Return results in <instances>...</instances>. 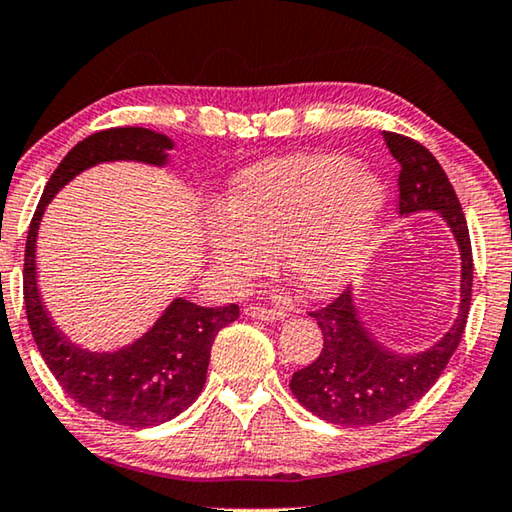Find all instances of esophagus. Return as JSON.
Returning a JSON list of instances; mask_svg holds the SVG:
<instances>
[{
	"label": "esophagus",
	"instance_id": "esophagus-1",
	"mask_svg": "<svg viewBox=\"0 0 512 512\" xmlns=\"http://www.w3.org/2000/svg\"><path fill=\"white\" fill-rule=\"evenodd\" d=\"M242 313L249 318H258V320H281L286 318V313L279 311V309H267V306H254V304H247L245 309H242Z\"/></svg>",
	"mask_w": 512,
	"mask_h": 512
}]
</instances>
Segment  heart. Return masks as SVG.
Listing matches in <instances>:
<instances>
[{
  "mask_svg": "<svg viewBox=\"0 0 512 512\" xmlns=\"http://www.w3.org/2000/svg\"><path fill=\"white\" fill-rule=\"evenodd\" d=\"M382 208V183L350 157L300 153L251 164L233 178L224 210L208 217L210 270L240 290L267 270L274 249L302 293L332 295L364 263Z\"/></svg>",
  "mask_w": 512,
  "mask_h": 512,
  "instance_id": "b5f03b06",
  "label": "heart"
}]
</instances>
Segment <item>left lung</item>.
<instances>
[{
  "label": "left lung",
  "instance_id": "obj_1",
  "mask_svg": "<svg viewBox=\"0 0 512 512\" xmlns=\"http://www.w3.org/2000/svg\"><path fill=\"white\" fill-rule=\"evenodd\" d=\"M384 141L400 164V215L437 210L458 242L462 258L460 311L453 327L435 345L410 355L382 348L366 332L357 318L352 290H343L334 302L311 311L309 316L316 318L325 343L313 364L293 373L290 391L306 410L336 426H375L426 396L458 348L469 316L474 258L458 194L426 146L396 132H384Z\"/></svg>",
  "mask_w": 512,
  "mask_h": 512
}]
</instances>
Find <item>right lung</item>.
<instances>
[{
    "label": "right lung",
    "mask_w": 512,
    "mask_h": 512,
    "mask_svg": "<svg viewBox=\"0 0 512 512\" xmlns=\"http://www.w3.org/2000/svg\"><path fill=\"white\" fill-rule=\"evenodd\" d=\"M171 148L174 141L146 128H112L82 139L47 180L25 247V309L47 368L77 405L130 428L160 426L199 398L212 343L219 329L238 320V304L210 309L178 297L135 343L114 352H89L70 343L47 316L36 283V238L47 203L84 169L116 160L162 167Z\"/></svg>",
    "instance_id": "right-lung-1"
}]
</instances>
